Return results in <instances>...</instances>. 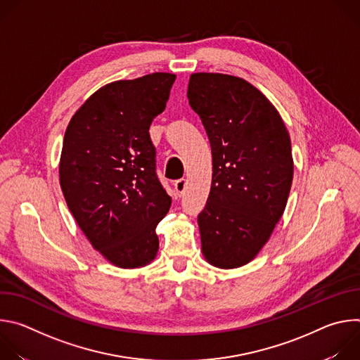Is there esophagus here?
I'll return each instance as SVG.
<instances>
[{
    "mask_svg": "<svg viewBox=\"0 0 360 360\" xmlns=\"http://www.w3.org/2000/svg\"><path fill=\"white\" fill-rule=\"evenodd\" d=\"M174 188H175V192H176V195L182 196V195H184V192H185V189H186V179H185V178H181V179L175 181V184H174Z\"/></svg>",
    "mask_w": 360,
    "mask_h": 360,
    "instance_id": "obj_1",
    "label": "esophagus"
}]
</instances>
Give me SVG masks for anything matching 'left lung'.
<instances>
[{
	"label": "left lung",
	"mask_w": 360,
	"mask_h": 360,
	"mask_svg": "<svg viewBox=\"0 0 360 360\" xmlns=\"http://www.w3.org/2000/svg\"><path fill=\"white\" fill-rule=\"evenodd\" d=\"M188 99L212 149L211 192L198 215L202 252L218 268H239L258 255L285 211L290 138L266 96L242 78L192 74Z\"/></svg>",
	"instance_id": "1"
}]
</instances>
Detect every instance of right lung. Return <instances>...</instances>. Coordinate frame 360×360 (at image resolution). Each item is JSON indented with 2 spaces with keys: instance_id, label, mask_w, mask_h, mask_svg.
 Returning <instances> with one entry per match:
<instances>
[{
  "instance_id": "obj_1",
  "label": "right lung",
  "mask_w": 360,
  "mask_h": 360,
  "mask_svg": "<svg viewBox=\"0 0 360 360\" xmlns=\"http://www.w3.org/2000/svg\"><path fill=\"white\" fill-rule=\"evenodd\" d=\"M174 74L155 72L98 89L71 118L60 182L92 246L120 268H139L158 252L157 225L171 207L157 175L149 127L164 112Z\"/></svg>"
}]
</instances>
